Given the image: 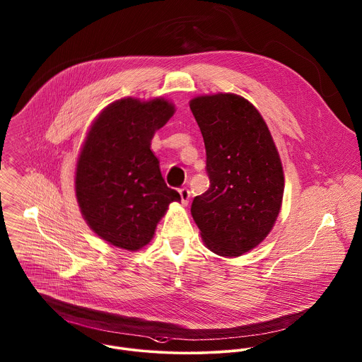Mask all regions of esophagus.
<instances>
[{
	"instance_id": "obj_1",
	"label": "esophagus",
	"mask_w": 362,
	"mask_h": 362,
	"mask_svg": "<svg viewBox=\"0 0 362 362\" xmlns=\"http://www.w3.org/2000/svg\"><path fill=\"white\" fill-rule=\"evenodd\" d=\"M179 193H180L182 203H183V204H187V203H189V199H190V192H189V189H187V187H182V189L179 190Z\"/></svg>"
}]
</instances>
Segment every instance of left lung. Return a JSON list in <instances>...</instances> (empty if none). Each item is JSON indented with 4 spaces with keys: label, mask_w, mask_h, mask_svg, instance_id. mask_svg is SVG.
I'll use <instances>...</instances> for the list:
<instances>
[{
    "label": "left lung",
    "mask_w": 362,
    "mask_h": 362,
    "mask_svg": "<svg viewBox=\"0 0 362 362\" xmlns=\"http://www.w3.org/2000/svg\"><path fill=\"white\" fill-rule=\"evenodd\" d=\"M206 146L210 187L192 203L207 248L240 257L272 230L284 197V170L258 110L235 94L190 101Z\"/></svg>",
    "instance_id": "left-lung-1"
}]
</instances>
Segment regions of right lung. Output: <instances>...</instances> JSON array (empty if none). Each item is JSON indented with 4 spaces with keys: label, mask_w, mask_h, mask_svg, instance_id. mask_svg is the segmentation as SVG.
<instances>
[{
    "label": "right lung",
    "mask_w": 362,
    "mask_h": 362,
    "mask_svg": "<svg viewBox=\"0 0 362 362\" xmlns=\"http://www.w3.org/2000/svg\"><path fill=\"white\" fill-rule=\"evenodd\" d=\"M163 98H122L94 121L76 169V196L90 228L107 243L136 251L180 194L166 186L151 139L173 115Z\"/></svg>",
    "instance_id": "add662e5"
}]
</instances>
